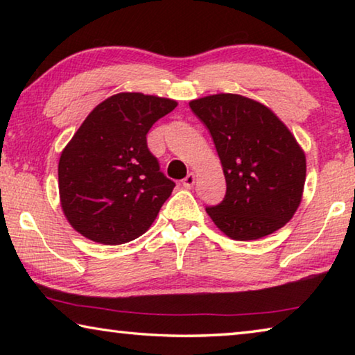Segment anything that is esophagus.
I'll list each match as a JSON object with an SVG mask.
<instances>
[{
  "label": "esophagus",
  "mask_w": 355,
  "mask_h": 355,
  "mask_svg": "<svg viewBox=\"0 0 355 355\" xmlns=\"http://www.w3.org/2000/svg\"><path fill=\"white\" fill-rule=\"evenodd\" d=\"M196 183V173L194 172H189L188 175H186L183 180H182V184L184 186L186 189H191L192 186H194Z\"/></svg>",
  "instance_id": "obj_1"
}]
</instances>
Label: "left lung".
Returning a JSON list of instances; mask_svg holds the SVG:
<instances>
[{"label":"left lung","instance_id":"obj_1","mask_svg":"<svg viewBox=\"0 0 355 355\" xmlns=\"http://www.w3.org/2000/svg\"><path fill=\"white\" fill-rule=\"evenodd\" d=\"M211 133L224 171V200L208 207L216 227L236 241L268 236L300 205L307 163L296 137L260 101L214 94L189 101Z\"/></svg>","mask_w":355,"mask_h":355}]
</instances>
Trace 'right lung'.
<instances>
[{
  "label": "right lung",
  "instance_id": "obj_1",
  "mask_svg": "<svg viewBox=\"0 0 355 355\" xmlns=\"http://www.w3.org/2000/svg\"><path fill=\"white\" fill-rule=\"evenodd\" d=\"M171 98L120 92L101 101L59 158V199L84 238L117 245L139 238L175 183L147 147L152 125L177 107Z\"/></svg>",
  "mask_w": 355,
  "mask_h": 355
}]
</instances>
